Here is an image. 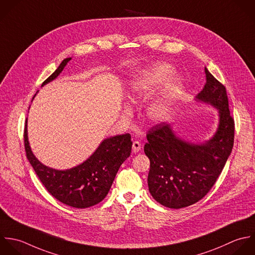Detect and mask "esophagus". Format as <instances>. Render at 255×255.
<instances>
[{"label":"esophagus","mask_w":255,"mask_h":255,"mask_svg":"<svg viewBox=\"0 0 255 255\" xmlns=\"http://www.w3.org/2000/svg\"><path fill=\"white\" fill-rule=\"evenodd\" d=\"M141 147H142V145H141V143L139 141H134L133 144H132V150L135 153L139 152L141 150Z\"/></svg>","instance_id":"1"}]
</instances>
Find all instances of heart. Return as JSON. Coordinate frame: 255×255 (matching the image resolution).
Wrapping results in <instances>:
<instances>
[{"label": "heart", "instance_id": "1", "mask_svg": "<svg viewBox=\"0 0 255 255\" xmlns=\"http://www.w3.org/2000/svg\"><path fill=\"white\" fill-rule=\"evenodd\" d=\"M171 71L172 69L169 65L158 64L140 77H137L131 85L130 100L136 103L149 98L161 86ZM179 89L180 85L177 80H169L164 92L148 104L146 108L147 118L155 123L167 119L172 111L173 101Z\"/></svg>", "mask_w": 255, "mask_h": 255}]
</instances>
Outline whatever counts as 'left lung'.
I'll return each mask as SVG.
<instances>
[{
  "instance_id": "1",
  "label": "left lung",
  "mask_w": 255,
  "mask_h": 255,
  "mask_svg": "<svg viewBox=\"0 0 255 255\" xmlns=\"http://www.w3.org/2000/svg\"><path fill=\"white\" fill-rule=\"evenodd\" d=\"M206 84L198 99L217 107L220 125L216 135L203 145L182 141L170 124L161 122L147 133L144 152L150 159L148 186L152 197L170 209L198 203L221 175L235 141V120L229 108L226 86L206 67Z\"/></svg>"
}]
</instances>
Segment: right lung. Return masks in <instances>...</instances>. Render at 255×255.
<instances>
[{"instance_id":"add662e5","label":"right lung","mask_w":255,"mask_h":255,"mask_svg":"<svg viewBox=\"0 0 255 255\" xmlns=\"http://www.w3.org/2000/svg\"><path fill=\"white\" fill-rule=\"evenodd\" d=\"M70 59L65 58L42 85L54 79ZM23 141L26 158L47 192L60 203L75 209L89 208L104 200L120 166L130 156L132 149L129 133L117 135L104 140L83 164L70 170L58 171L43 166L31 153L27 141L26 120Z\"/></svg>"}]
</instances>
